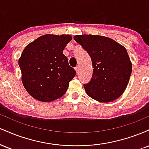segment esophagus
Returning <instances> with one entry per match:
<instances>
[{
	"label": "esophagus",
	"instance_id": "34e87169",
	"mask_svg": "<svg viewBox=\"0 0 149 149\" xmlns=\"http://www.w3.org/2000/svg\"><path fill=\"white\" fill-rule=\"evenodd\" d=\"M75 70H76V73H78V72H79V71H80V67L78 66H77L76 68H75Z\"/></svg>",
	"mask_w": 149,
	"mask_h": 149
}]
</instances>
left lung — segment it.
I'll return each mask as SVG.
<instances>
[{"label":"left lung","mask_w":149,"mask_h":149,"mask_svg":"<svg viewBox=\"0 0 149 149\" xmlns=\"http://www.w3.org/2000/svg\"><path fill=\"white\" fill-rule=\"evenodd\" d=\"M73 38L92 59V79L84 85L87 95L100 102L117 100L127 88L132 68L125 47L103 36L84 34Z\"/></svg>","instance_id":"1"}]
</instances>
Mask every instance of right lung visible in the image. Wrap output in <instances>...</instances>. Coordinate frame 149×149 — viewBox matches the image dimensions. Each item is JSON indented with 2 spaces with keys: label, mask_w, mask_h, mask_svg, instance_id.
Segmentation results:
<instances>
[{
  "label": "right lung",
  "mask_w": 149,
  "mask_h": 149,
  "mask_svg": "<svg viewBox=\"0 0 149 149\" xmlns=\"http://www.w3.org/2000/svg\"><path fill=\"white\" fill-rule=\"evenodd\" d=\"M70 35L45 34L26 46L19 59L22 81L27 92L36 100L52 102L66 93L76 71L63 54Z\"/></svg>",
  "instance_id": "add662e5"
}]
</instances>
